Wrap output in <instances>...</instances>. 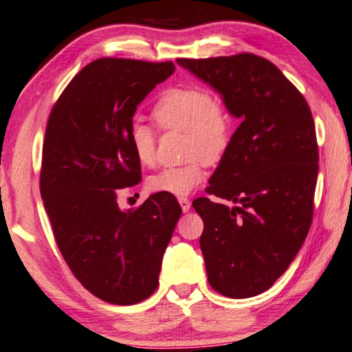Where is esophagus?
Listing matches in <instances>:
<instances>
[{
	"instance_id": "1",
	"label": "esophagus",
	"mask_w": 352,
	"mask_h": 352,
	"mask_svg": "<svg viewBox=\"0 0 352 352\" xmlns=\"http://www.w3.org/2000/svg\"><path fill=\"white\" fill-rule=\"evenodd\" d=\"M178 203H180L183 212H188V210L190 209V200H189V198L180 197V198H178Z\"/></svg>"
}]
</instances>
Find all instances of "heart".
Masks as SVG:
<instances>
[{
	"mask_svg": "<svg viewBox=\"0 0 352 352\" xmlns=\"http://www.w3.org/2000/svg\"><path fill=\"white\" fill-rule=\"evenodd\" d=\"M152 118L162 131L184 132V155L189 160L157 172L148 180V188L152 192L188 195L203 182L206 163H219L228 154L234 135L232 115L225 103L204 89L177 86L160 95L152 107ZM129 144L138 163L154 164L157 138L149 126L133 121Z\"/></svg>",
	"mask_w": 352,
	"mask_h": 352,
	"instance_id": "obj_1",
	"label": "heart"
}]
</instances>
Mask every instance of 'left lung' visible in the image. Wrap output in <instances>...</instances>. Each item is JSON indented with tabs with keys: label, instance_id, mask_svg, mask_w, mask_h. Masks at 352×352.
I'll use <instances>...</instances> for the list:
<instances>
[{
	"label": "left lung",
	"instance_id": "1",
	"mask_svg": "<svg viewBox=\"0 0 352 352\" xmlns=\"http://www.w3.org/2000/svg\"><path fill=\"white\" fill-rule=\"evenodd\" d=\"M177 63L209 82L241 120L206 188L226 203L192 201L204 225L209 285L231 298L258 296L287 270L309 232L318 172L314 118L298 89L263 56Z\"/></svg>",
	"mask_w": 352,
	"mask_h": 352
}]
</instances>
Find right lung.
Returning <instances> with one entry per match:
<instances>
[{"label": "right lung", "instance_id": "obj_1", "mask_svg": "<svg viewBox=\"0 0 352 352\" xmlns=\"http://www.w3.org/2000/svg\"><path fill=\"white\" fill-rule=\"evenodd\" d=\"M174 70L172 61L98 58L74 76L47 120L40 192L56 246L76 280L112 305L155 292L182 215L170 194L132 210L117 203L121 190L142 182L129 144L133 113Z\"/></svg>", "mask_w": 352, "mask_h": 352}]
</instances>
